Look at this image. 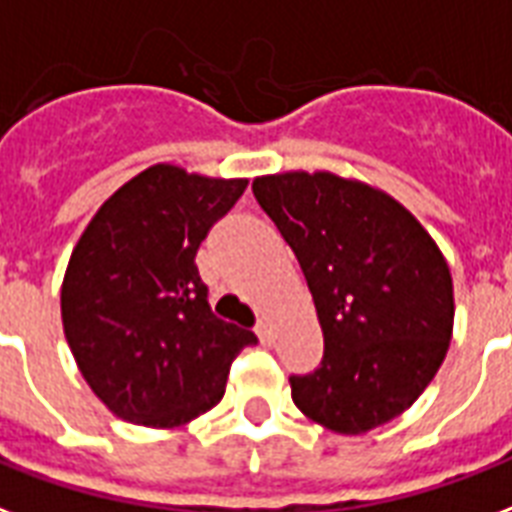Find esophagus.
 <instances>
[{"label": "esophagus", "instance_id": "1", "mask_svg": "<svg viewBox=\"0 0 512 512\" xmlns=\"http://www.w3.org/2000/svg\"><path fill=\"white\" fill-rule=\"evenodd\" d=\"M255 333H257V338H260V343H263V346H271L273 333H271V325H268V322H260V325L255 327Z\"/></svg>", "mask_w": 512, "mask_h": 512}]
</instances>
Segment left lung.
Listing matches in <instances>:
<instances>
[{"label": "left lung", "instance_id": "1", "mask_svg": "<svg viewBox=\"0 0 512 512\" xmlns=\"http://www.w3.org/2000/svg\"><path fill=\"white\" fill-rule=\"evenodd\" d=\"M252 193L298 257L325 335L322 365L290 376L292 403L338 435L408 411L454 330L438 244L392 195L330 171L257 177Z\"/></svg>", "mask_w": 512, "mask_h": 512}]
</instances>
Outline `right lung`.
Here are the masks:
<instances>
[{
	"label": "right lung",
	"instance_id": "1",
	"mask_svg": "<svg viewBox=\"0 0 512 512\" xmlns=\"http://www.w3.org/2000/svg\"><path fill=\"white\" fill-rule=\"evenodd\" d=\"M247 179L155 163L109 195L72 249L61 319L74 362L117 419L174 429L212 411L252 330L209 308L195 252Z\"/></svg>",
	"mask_w": 512,
	"mask_h": 512
}]
</instances>
